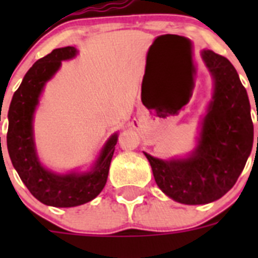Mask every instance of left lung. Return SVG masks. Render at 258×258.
I'll return each instance as SVG.
<instances>
[{
  "label": "left lung",
  "mask_w": 258,
  "mask_h": 258,
  "mask_svg": "<svg viewBox=\"0 0 258 258\" xmlns=\"http://www.w3.org/2000/svg\"><path fill=\"white\" fill-rule=\"evenodd\" d=\"M202 58L213 79V95L197 147L186 157L169 160L145 152L159 188L187 206L222 198L244 169L253 145L249 99L238 72L229 59L212 50H203Z\"/></svg>",
  "instance_id": "left-lung-1"
}]
</instances>
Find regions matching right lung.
I'll return each instance as SVG.
<instances>
[{"label": "right lung", "instance_id": "right-lung-1", "mask_svg": "<svg viewBox=\"0 0 258 258\" xmlns=\"http://www.w3.org/2000/svg\"><path fill=\"white\" fill-rule=\"evenodd\" d=\"M77 52L74 46L59 47L38 59L14 93L8 113V150L14 168L36 199L58 208L81 206L101 194L107 182L118 137L117 133L109 137L97 160L86 172H52L38 159L33 136V116L40 95L45 84L58 72L61 61L75 58Z\"/></svg>", "mask_w": 258, "mask_h": 258}]
</instances>
